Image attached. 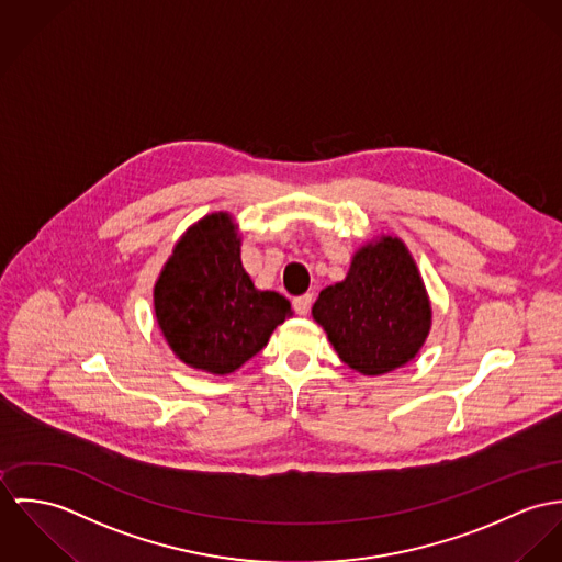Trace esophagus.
Here are the masks:
<instances>
[{"label":"esophagus","instance_id":"esophagus-1","mask_svg":"<svg viewBox=\"0 0 562 562\" xmlns=\"http://www.w3.org/2000/svg\"><path fill=\"white\" fill-rule=\"evenodd\" d=\"M293 306H295V311H297V314H308V311H311L312 306V295L311 293H306V295H300V297H295L293 300Z\"/></svg>","mask_w":562,"mask_h":562}]
</instances>
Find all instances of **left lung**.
Masks as SVG:
<instances>
[{
    "label": "left lung",
    "instance_id": "obj_1",
    "mask_svg": "<svg viewBox=\"0 0 562 562\" xmlns=\"http://www.w3.org/2000/svg\"><path fill=\"white\" fill-rule=\"evenodd\" d=\"M312 318L349 369L379 376L420 353L434 311L412 251L379 235L356 250L345 280L318 293Z\"/></svg>",
    "mask_w": 562,
    "mask_h": 562
}]
</instances>
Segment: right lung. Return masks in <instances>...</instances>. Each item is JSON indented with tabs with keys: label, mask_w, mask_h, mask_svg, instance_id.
I'll return each mask as SVG.
<instances>
[{
	"label": "right lung",
	"mask_w": 562,
	"mask_h": 562,
	"mask_svg": "<svg viewBox=\"0 0 562 562\" xmlns=\"http://www.w3.org/2000/svg\"><path fill=\"white\" fill-rule=\"evenodd\" d=\"M153 304L172 353L211 374L239 371L293 314L286 297L254 286L228 211L204 215L181 235L159 271Z\"/></svg>",
	"instance_id": "1"
}]
</instances>
